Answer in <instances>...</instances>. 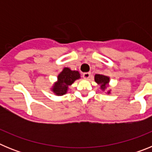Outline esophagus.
Returning a JSON list of instances; mask_svg holds the SVG:
<instances>
[{
  "instance_id": "esophagus-1",
  "label": "esophagus",
  "mask_w": 152,
  "mask_h": 152,
  "mask_svg": "<svg viewBox=\"0 0 152 152\" xmlns=\"http://www.w3.org/2000/svg\"><path fill=\"white\" fill-rule=\"evenodd\" d=\"M82 76L84 79H88L91 76V72H85V73L83 74Z\"/></svg>"
}]
</instances>
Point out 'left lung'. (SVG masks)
<instances>
[{"label":"left lung","instance_id":"obj_1","mask_svg":"<svg viewBox=\"0 0 152 152\" xmlns=\"http://www.w3.org/2000/svg\"><path fill=\"white\" fill-rule=\"evenodd\" d=\"M95 81H96L97 84H101V89L104 90L106 88H107V84L109 83V80H110V78L107 76H105V75H96L94 77ZM110 93V92H109Z\"/></svg>","mask_w":152,"mask_h":152}]
</instances>
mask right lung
I'll return each mask as SVG.
<instances>
[{"mask_svg": "<svg viewBox=\"0 0 152 152\" xmlns=\"http://www.w3.org/2000/svg\"><path fill=\"white\" fill-rule=\"evenodd\" d=\"M80 77V74L77 71H72L68 68H64L58 76V81L53 87L52 91L58 96L64 95L67 92L68 86Z\"/></svg>", "mask_w": 152, "mask_h": 152, "instance_id": "1", "label": "right lung"}]
</instances>
